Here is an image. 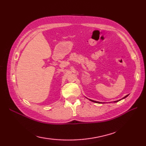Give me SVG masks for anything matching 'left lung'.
I'll return each instance as SVG.
<instances>
[{
	"instance_id": "8db88e82",
	"label": "left lung",
	"mask_w": 146,
	"mask_h": 146,
	"mask_svg": "<svg viewBox=\"0 0 146 146\" xmlns=\"http://www.w3.org/2000/svg\"><path fill=\"white\" fill-rule=\"evenodd\" d=\"M129 95H126L125 97H124L123 98H121V99H120V100H116V101H115L114 102V103H116V102H119V101H120L121 100H123V99H124V98H126L127 96H128ZM89 100H90V101H92V102H95V103H97V104H100L101 102H97V101H95V100H90V99H89Z\"/></svg>"
}]
</instances>
